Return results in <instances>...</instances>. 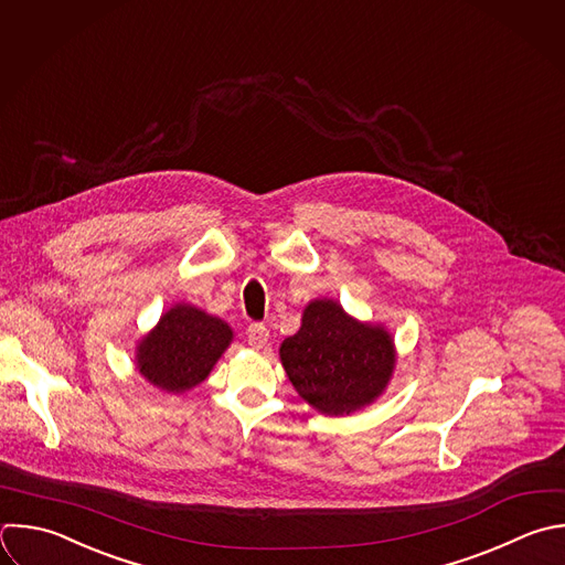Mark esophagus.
I'll use <instances>...</instances> for the list:
<instances>
[{
  "instance_id": "obj_1",
  "label": "esophagus",
  "mask_w": 565,
  "mask_h": 565,
  "mask_svg": "<svg viewBox=\"0 0 565 565\" xmlns=\"http://www.w3.org/2000/svg\"><path fill=\"white\" fill-rule=\"evenodd\" d=\"M267 340H269V331H267L265 324H258V322L249 324V329H247V342H249L254 349H263V347L267 344Z\"/></svg>"
}]
</instances>
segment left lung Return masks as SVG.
Wrapping results in <instances>:
<instances>
[{
	"label": "left lung",
	"instance_id": "obj_1",
	"mask_svg": "<svg viewBox=\"0 0 565 565\" xmlns=\"http://www.w3.org/2000/svg\"><path fill=\"white\" fill-rule=\"evenodd\" d=\"M282 369L296 393L322 415H351L388 386L397 351L384 324L349 316L333 298H316L300 329L280 344Z\"/></svg>",
	"mask_w": 565,
	"mask_h": 565
}]
</instances>
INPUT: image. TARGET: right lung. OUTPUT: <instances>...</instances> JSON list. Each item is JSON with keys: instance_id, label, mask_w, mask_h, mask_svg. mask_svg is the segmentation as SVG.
Masks as SVG:
<instances>
[{"instance_id": "obj_1", "label": "right lung", "mask_w": 565, "mask_h": 565, "mask_svg": "<svg viewBox=\"0 0 565 565\" xmlns=\"http://www.w3.org/2000/svg\"><path fill=\"white\" fill-rule=\"evenodd\" d=\"M234 340L232 327L196 305L177 302L139 340L137 371L166 393L199 386Z\"/></svg>"}]
</instances>
